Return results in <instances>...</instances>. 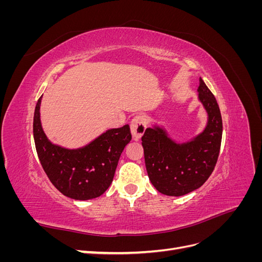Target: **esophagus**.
Here are the masks:
<instances>
[{
	"instance_id": "34e87169",
	"label": "esophagus",
	"mask_w": 262,
	"mask_h": 262,
	"mask_svg": "<svg viewBox=\"0 0 262 262\" xmlns=\"http://www.w3.org/2000/svg\"><path fill=\"white\" fill-rule=\"evenodd\" d=\"M131 128V133L133 140L139 141L141 139V137L143 136V133L146 129V123H145V119L143 116H136L131 121L130 124Z\"/></svg>"
}]
</instances>
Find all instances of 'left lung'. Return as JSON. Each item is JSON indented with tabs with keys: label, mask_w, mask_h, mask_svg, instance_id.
<instances>
[{
	"label": "left lung",
	"mask_w": 262,
	"mask_h": 262,
	"mask_svg": "<svg viewBox=\"0 0 262 262\" xmlns=\"http://www.w3.org/2000/svg\"><path fill=\"white\" fill-rule=\"evenodd\" d=\"M199 98L209 114L205 130L185 144H176L158 126L142 137L148 178L157 191L179 196L200 188L215 167L222 142V116L217 101L202 78Z\"/></svg>",
	"instance_id": "1"
}]
</instances>
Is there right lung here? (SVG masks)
Segmentation results:
<instances>
[{"label":"right lung","instance_id":"1","mask_svg":"<svg viewBox=\"0 0 262 262\" xmlns=\"http://www.w3.org/2000/svg\"><path fill=\"white\" fill-rule=\"evenodd\" d=\"M40 101L34 116V139L38 158L52 185L75 200H89L104 193L113 182L117 165L132 139L129 124L108 130L91 144L66 149L48 141L40 123Z\"/></svg>","mask_w":262,"mask_h":262}]
</instances>
